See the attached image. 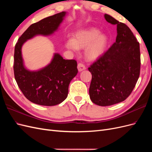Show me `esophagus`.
I'll use <instances>...</instances> for the list:
<instances>
[{"label":"esophagus","instance_id":"esophagus-1","mask_svg":"<svg viewBox=\"0 0 152 152\" xmlns=\"http://www.w3.org/2000/svg\"><path fill=\"white\" fill-rule=\"evenodd\" d=\"M77 68H78V70H79V72H82V71H83V70H86V66L84 65V64H82V63H79V64H78Z\"/></svg>","mask_w":152,"mask_h":152}]
</instances>
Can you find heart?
<instances>
[{
	"instance_id": "b5f03b06",
	"label": "heart",
	"mask_w": 152,
	"mask_h": 152,
	"mask_svg": "<svg viewBox=\"0 0 152 152\" xmlns=\"http://www.w3.org/2000/svg\"><path fill=\"white\" fill-rule=\"evenodd\" d=\"M108 44L107 37L100 34L95 28L82 29L77 31L74 39H69L66 44L67 48L72 50L85 49L86 56L91 60L98 58L104 53Z\"/></svg>"
}]
</instances>
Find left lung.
<instances>
[{
  "instance_id": "left-lung-1",
  "label": "left lung",
  "mask_w": 152,
  "mask_h": 152,
  "mask_svg": "<svg viewBox=\"0 0 152 152\" xmlns=\"http://www.w3.org/2000/svg\"><path fill=\"white\" fill-rule=\"evenodd\" d=\"M104 18L117 25L116 41L88 68L92 74L90 98L102 107L129 97L138 80L141 66L140 43L130 28L107 14Z\"/></svg>"
}]
</instances>
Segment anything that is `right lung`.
Wrapping results in <instances>:
<instances>
[{"instance_id":"add662e5","label":"right lung","mask_w":152,"mask_h":152,"mask_svg":"<svg viewBox=\"0 0 152 152\" xmlns=\"http://www.w3.org/2000/svg\"><path fill=\"white\" fill-rule=\"evenodd\" d=\"M66 12L50 16L31 25L16 44L14 54V73L23 94L31 102L43 106H54L63 102L68 96L70 81L78 73L75 59H64L54 54L50 64L38 71L25 68L21 47L26 41L37 35H49L54 33L62 22Z\"/></svg>"}]
</instances>
